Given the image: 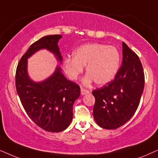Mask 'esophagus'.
Instances as JSON below:
<instances>
[{
  "mask_svg": "<svg viewBox=\"0 0 158 158\" xmlns=\"http://www.w3.org/2000/svg\"><path fill=\"white\" fill-rule=\"evenodd\" d=\"M89 92V90L85 89H84V88L81 87V94H82V95H84V94H88Z\"/></svg>",
  "mask_w": 158,
  "mask_h": 158,
  "instance_id": "esophagus-1",
  "label": "esophagus"
}]
</instances>
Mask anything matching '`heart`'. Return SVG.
Returning a JSON list of instances; mask_svg holds the SVG:
<instances>
[{
  "instance_id": "1",
  "label": "heart",
  "mask_w": 158,
  "mask_h": 158,
  "mask_svg": "<svg viewBox=\"0 0 158 158\" xmlns=\"http://www.w3.org/2000/svg\"><path fill=\"white\" fill-rule=\"evenodd\" d=\"M73 59L66 58L63 68L66 75L76 80L86 66L87 74L84 79L85 85L95 81L105 85L114 79L118 71L121 56L114 46L100 43H89L80 46L73 51Z\"/></svg>"
}]
</instances>
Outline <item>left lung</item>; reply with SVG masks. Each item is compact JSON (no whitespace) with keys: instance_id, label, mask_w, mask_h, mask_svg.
I'll return each instance as SVG.
<instances>
[{"instance_id":"obj_1","label":"left lung","mask_w":158,"mask_h":158,"mask_svg":"<svg viewBox=\"0 0 158 158\" xmlns=\"http://www.w3.org/2000/svg\"><path fill=\"white\" fill-rule=\"evenodd\" d=\"M122 66L114 80L92 92L95 103L94 121L100 127L115 129L133 116L139 104L144 87L142 65L135 52L125 43Z\"/></svg>"}]
</instances>
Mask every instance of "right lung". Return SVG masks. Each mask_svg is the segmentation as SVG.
Segmentation results:
<instances>
[{
  "label": "right lung",
  "mask_w": 158,
  "mask_h": 158,
  "mask_svg": "<svg viewBox=\"0 0 158 158\" xmlns=\"http://www.w3.org/2000/svg\"><path fill=\"white\" fill-rule=\"evenodd\" d=\"M60 38V35H48L34 43L20 59L16 71V92L25 111L39 127L50 132L62 131L70 125L80 88L65 77L58 66L50 77L35 82L29 77L27 59L38 50L46 49L61 63L58 45Z\"/></svg>",
  "instance_id": "1"
}]
</instances>
